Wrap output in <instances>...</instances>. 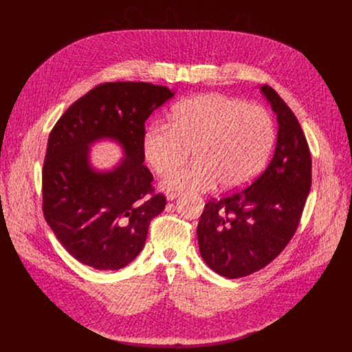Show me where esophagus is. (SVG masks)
<instances>
[{
  "instance_id": "34e87169",
  "label": "esophagus",
  "mask_w": 352,
  "mask_h": 352,
  "mask_svg": "<svg viewBox=\"0 0 352 352\" xmlns=\"http://www.w3.org/2000/svg\"><path fill=\"white\" fill-rule=\"evenodd\" d=\"M179 196V192H168L167 193V199L168 200H173V199H175V197H178Z\"/></svg>"
}]
</instances>
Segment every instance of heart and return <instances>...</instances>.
Listing matches in <instances>:
<instances>
[{"mask_svg":"<svg viewBox=\"0 0 352 352\" xmlns=\"http://www.w3.org/2000/svg\"><path fill=\"white\" fill-rule=\"evenodd\" d=\"M274 124L261 106L219 93L182 100L170 126L153 124L142 136L143 156L157 174H168L194 148L197 162L170 174L168 190H206L217 182L224 190L245 186L266 166L274 144Z\"/></svg>","mask_w":352,"mask_h":352,"instance_id":"heart-1","label":"heart"}]
</instances>
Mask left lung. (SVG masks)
Returning <instances> with one entry per match:
<instances>
[{"instance_id": "1", "label": "left lung", "mask_w": 352, "mask_h": 352, "mask_svg": "<svg viewBox=\"0 0 352 352\" xmlns=\"http://www.w3.org/2000/svg\"><path fill=\"white\" fill-rule=\"evenodd\" d=\"M262 91L277 114L274 156L254 184L212 197L197 224L200 255L228 278L273 262L294 236L312 184V157L295 114L269 85Z\"/></svg>"}]
</instances>
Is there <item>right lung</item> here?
Listing matches in <instances>:
<instances>
[{
	"label": "right lung",
	"mask_w": 352,
	"mask_h": 352,
	"mask_svg": "<svg viewBox=\"0 0 352 352\" xmlns=\"http://www.w3.org/2000/svg\"><path fill=\"white\" fill-rule=\"evenodd\" d=\"M174 93L147 82H106L93 87L50 132L41 171L43 214L57 239L80 263L118 270L143 249L150 221L167 204L143 166L144 122ZM116 137L127 159L111 173L87 164L96 138Z\"/></svg>",
	"instance_id": "1"
}]
</instances>
